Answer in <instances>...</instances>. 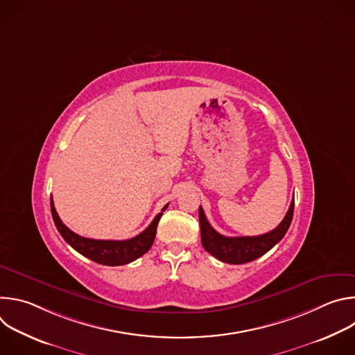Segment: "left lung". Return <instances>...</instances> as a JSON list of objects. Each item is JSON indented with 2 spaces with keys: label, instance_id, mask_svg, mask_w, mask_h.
<instances>
[{
  "label": "left lung",
  "instance_id": "left-lung-1",
  "mask_svg": "<svg viewBox=\"0 0 355 355\" xmlns=\"http://www.w3.org/2000/svg\"><path fill=\"white\" fill-rule=\"evenodd\" d=\"M295 199H292L284 220L271 232L260 236L226 237L218 233L208 222L204 209L199 207L200 241L204 248L215 259L227 264H244L261 257L271 250L288 232L293 216Z\"/></svg>",
  "mask_w": 355,
  "mask_h": 355
}]
</instances>
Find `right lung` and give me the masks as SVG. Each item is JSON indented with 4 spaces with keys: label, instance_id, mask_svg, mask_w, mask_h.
Listing matches in <instances>:
<instances>
[{
    "label": "right lung",
    "instance_id": "1",
    "mask_svg": "<svg viewBox=\"0 0 355 355\" xmlns=\"http://www.w3.org/2000/svg\"><path fill=\"white\" fill-rule=\"evenodd\" d=\"M168 204L162 209V212L153 219L146 230H143L136 237L128 239V240H94L87 239L83 236H78L77 233L71 232L59 218L53 199L50 196V208H52V216L55 220V225L62 234V237L84 257L98 263L103 266H123L135 261L136 259L141 257L143 254L150 250L153 245L156 230L159 220L163 215V212L167 209Z\"/></svg>",
    "mask_w": 355,
    "mask_h": 355
}]
</instances>
